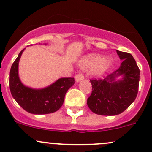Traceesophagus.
<instances>
[{
	"instance_id": "esophagus-1",
	"label": "esophagus",
	"mask_w": 152,
	"mask_h": 152,
	"mask_svg": "<svg viewBox=\"0 0 152 152\" xmlns=\"http://www.w3.org/2000/svg\"><path fill=\"white\" fill-rule=\"evenodd\" d=\"M83 78H84V76H83V75L81 74H77V75H76V76H75V79H76V82L81 81V80L83 79Z\"/></svg>"
}]
</instances>
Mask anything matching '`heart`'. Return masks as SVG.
<instances>
[{
    "instance_id": "heart-1",
    "label": "heart",
    "mask_w": 152,
    "mask_h": 152,
    "mask_svg": "<svg viewBox=\"0 0 152 152\" xmlns=\"http://www.w3.org/2000/svg\"><path fill=\"white\" fill-rule=\"evenodd\" d=\"M112 64L110 57H103L97 53L85 56L79 61V66L84 70H90L91 76H100L106 72Z\"/></svg>"
}]
</instances>
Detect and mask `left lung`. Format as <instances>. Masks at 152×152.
Here are the masks:
<instances>
[{
    "mask_svg": "<svg viewBox=\"0 0 152 152\" xmlns=\"http://www.w3.org/2000/svg\"><path fill=\"white\" fill-rule=\"evenodd\" d=\"M122 63L104 79L90 80L91 94L87 105L94 114L115 116L124 111L137 98L140 71L132 55L116 50ZM121 77L120 80L117 78Z\"/></svg>",
    "mask_w": 152,
    "mask_h": 152,
    "instance_id": "obj_1",
    "label": "left lung"
}]
</instances>
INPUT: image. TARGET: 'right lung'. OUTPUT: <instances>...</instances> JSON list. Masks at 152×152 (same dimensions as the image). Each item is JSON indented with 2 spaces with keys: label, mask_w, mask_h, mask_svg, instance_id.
Wrapping results in <instances>:
<instances>
[{
  "label": "right lung",
  "mask_w": 152,
  "mask_h": 152,
  "mask_svg": "<svg viewBox=\"0 0 152 152\" xmlns=\"http://www.w3.org/2000/svg\"><path fill=\"white\" fill-rule=\"evenodd\" d=\"M46 45V44H45ZM23 49L12 64L10 71V90L15 102L33 114H47L61 107L67 91L74 84V78H61L43 88H33L22 83L18 76V64Z\"/></svg>",
  "instance_id": "obj_1"
}]
</instances>
